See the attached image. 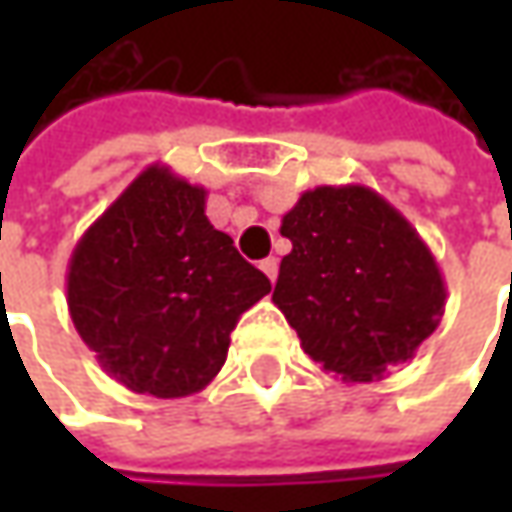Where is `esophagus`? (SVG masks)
Here are the masks:
<instances>
[{
    "mask_svg": "<svg viewBox=\"0 0 512 512\" xmlns=\"http://www.w3.org/2000/svg\"><path fill=\"white\" fill-rule=\"evenodd\" d=\"M259 267L265 270V276L270 279V282H276V276H279V259H276V256H267V259H262Z\"/></svg>",
    "mask_w": 512,
    "mask_h": 512,
    "instance_id": "obj_1",
    "label": "esophagus"
}]
</instances>
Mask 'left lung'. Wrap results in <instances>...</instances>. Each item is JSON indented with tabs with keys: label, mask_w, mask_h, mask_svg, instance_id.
<instances>
[{
	"label": "left lung",
	"mask_w": 512,
	"mask_h": 512,
	"mask_svg": "<svg viewBox=\"0 0 512 512\" xmlns=\"http://www.w3.org/2000/svg\"><path fill=\"white\" fill-rule=\"evenodd\" d=\"M282 236L293 250L279 265L273 305L327 373L382 379L439 327L442 270L416 227L376 190H305L282 216Z\"/></svg>",
	"instance_id": "1"
}]
</instances>
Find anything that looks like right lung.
Instances as JSON below:
<instances>
[{
  "mask_svg": "<svg viewBox=\"0 0 512 512\" xmlns=\"http://www.w3.org/2000/svg\"><path fill=\"white\" fill-rule=\"evenodd\" d=\"M207 190L150 165L85 230L68 265L76 333L110 379L182 399L227 359L239 316L270 293L205 216Z\"/></svg>",
  "mask_w": 512,
  "mask_h": 512,
  "instance_id": "add662e5",
  "label": "right lung"
}]
</instances>
